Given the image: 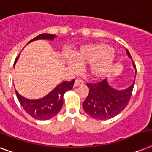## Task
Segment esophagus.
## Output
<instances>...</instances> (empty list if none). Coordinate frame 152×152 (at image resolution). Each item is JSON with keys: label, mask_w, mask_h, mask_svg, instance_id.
Segmentation results:
<instances>
[{"label": "esophagus", "mask_w": 152, "mask_h": 152, "mask_svg": "<svg viewBox=\"0 0 152 152\" xmlns=\"http://www.w3.org/2000/svg\"><path fill=\"white\" fill-rule=\"evenodd\" d=\"M83 84H84V81L82 80H80V79H77V80H76V81H75L74 86L78 87V86H80V85H83Z\"/></svg>", "instance_id": "34e87169"}]
</instances>
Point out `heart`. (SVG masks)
<instances>
[{
	"label": "heart",
	"instance_id": "b5f03b06",
	"mask_svg": "<svg viewBox=\"0 0 152 152\" xmlns=\"http://www.w3.org/2000/svg\"><path fill=\"white\" fill-rule=\"evenodd\" d=\"M72 59H68L70 67L77 69L79 65H88L89 73L93 78H101L107 75L115 61L112 48L104 43L84 45L73 54Z\"/></svg>",
	"mask_w": 152,
	"mask_h": 152
}]
</instances>
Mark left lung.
Returning <instances> with one entry per match:
<instances>
[{"instance_id": "8db88e82", "label": "left lung", "mask_w": 152, "mask_h": 152, "mask_svg": "<svg viewBox=\"0 0 152 152\" xmlns=\"http://www.w3.org/2000/svg\"><path fill=\"white\" fill-rule=\"evenodd\" d=\"M126 53L128 57L132 60L129 51L126 49ZM133 68L136 69L134 62ZM135 80L131 86L123 90H117L111 86L107 79H104L99 83L87 84L89 93L83 102V108L88 115L96 120H104L115 117L128 104Z\"/></svg>"}]
</instances>
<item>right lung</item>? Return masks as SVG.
<instances>
[{
	"instance_id": "add662e5",
	"label": "right lung",
	"mask_w": 152,
	"mask_h": 152,
	"mask_svg": "<svg viewBox=\"0 0 152 152\" xmlns=\"http://www.w3.org/2000/svg\"><path fill=\"white\" fill-rule=\"evenodd\" d=\"M56 37V35L42 33L33 38L28 44L37 40H53ZM18 58L19 56L17 58L16 61ZM74 82L75 80H72L70 82L64 81L60 84H58L53 91L41 99H28L20 96L17 91H16V94L22 107L32 117L40 120H49L51 118L56 116L60 112L61 107L63 106L64 95L66 91L72 88Z\"/></svg>"
}]
</instances>
